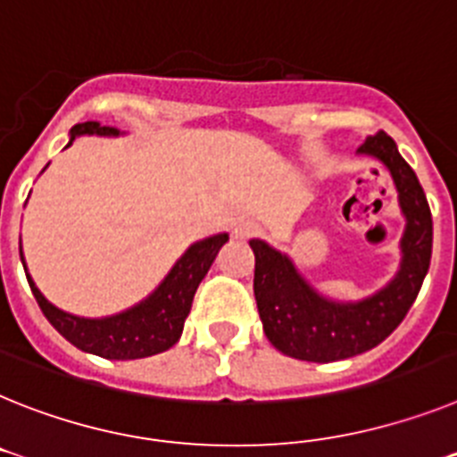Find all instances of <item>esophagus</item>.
I'll use <instances>...</instances> for the list:
<instances>
[{
	"label": "esophagus",
	"mask_w": 457,
	"mask_h": 457,
	"mask_svg": "<svg viewBox=\"0 0 457 457\" xmlns=\"http://www.w3.org/2000/svg\"><path fill=\"white\" fill-rule=\"evenodd\" d=\"M259 233V226L254 224V221H240V224L236 226V236L237 237H252Z\"/></svg>",
	"instance_id": "obj_1"
}]
</instances>
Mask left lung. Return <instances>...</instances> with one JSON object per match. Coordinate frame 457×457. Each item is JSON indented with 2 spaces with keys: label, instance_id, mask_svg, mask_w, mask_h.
I'll return each instance as SVG.
<instances>
[{
  "label": "left lung",
  "instance_id": "1",
  "mask_svg": "<svg viewBox=\"0 0 457 457\" xmlns=\"http://www.w3.org/2000/svg\"><path fill=\"white\" fill-rule=\"evenodd\" d=\"M358 152L372 154L391 170L407 217L403 268L379 294L361 303H330L314 294L294 263L252 240L254 295L263 333L284 356L310 362H333L370 351L393 333L414 305L432 256V214L419 178L400 157L395 140L384 131L368 136Z\"/></svg>",
  "mask_w": 457,
  "mask_h": 457
}]
</instances>
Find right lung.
Wrapping results in <instances>:
<instances>
[{
    "label": "right lung",
    "mask_w": 457,
    "mask_h": 457,
    "mask_svg": "<svg viewBox=\"0 0 457 457\" xmlns=\"http://www.w3.org/2000/svg\"><path fill=\"white\" fill-rule=\"evenodd\" d=\"M80 134L115 136L117 129L101 127L99 122H83L71 129V140ZM226 240L228 236L220 233V236L205 237L201 243L191 245L187 254L175 263L169 277L150 298L117 317L80 319L66 314L43 298L29 275H27V282L41 307L43 317L48 319L53 328L73 346L95 353V356L111 358V361H134V358L162 353L180 340L198 284L210 270L214 256ZM22 266H25V261H22Z\"/></svg>",
    "instance_id": "add662e5"
}]
</instances>
